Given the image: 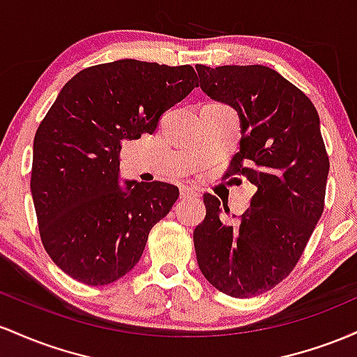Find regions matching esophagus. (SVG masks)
I'll return each mask as SVG.
<instances>
[{"mask_svg": "<svg viewBox=\"0 0 357 357\" xmlns=\"http://www.w3.org/2000/svg\"><path fill=\"white\" fill-rule=\"evenodd\" d=\"M195 192L194 189H190V187H180V199H189V197H194Z\"/></svg>", "mask_w": 357, "mask_h": 357, "instance_id": "esophagus-1", "label": "esophagus"}]
</instances>
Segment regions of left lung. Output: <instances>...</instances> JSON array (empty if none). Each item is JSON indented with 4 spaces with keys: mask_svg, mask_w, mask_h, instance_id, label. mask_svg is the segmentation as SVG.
<instances>
[{
    "mask_svg": "<svg viewBox=\"0 0 357 357\" xmlns=\"http://www.w3.org/2000/svg\"><path fill=\"white\" fill-rule=\"evenodd\" d=\"M200 89L234 107L241 142L229 175L256 187L236 226L222 222L229 207L204 195L206 218L194 246L202 275L234 298L271 290L297 265L324 211L329 157L310 99L265 66H197Z\"/></svg>",
    "mask_w": 357,
    "mask_h": 357,
    "instance_id": "8db88e82",
    "label": "left lung"
}]
</instances>
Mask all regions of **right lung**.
Instances as JSON below:
<instances>
[{
	"label": "right lung",
	"mask_w": 357,
	"mask_h": 357,
	"mask_svg": "<svg viewBox=\"0 0 357 357\" xmlns=\"http://www.w3.org/2000/svg\"><path fill=\"white\" fill-rule=\"evenodd\" d=\"M197 86L190 66L123 59L84 69L60 89L35 133L30 187L43 246L74 280L107 285L139 261L178 189L121 185V143L153 135L162 114Z\"/></svg>",
	"instance_id": "add662e5"
}]
</instances>
